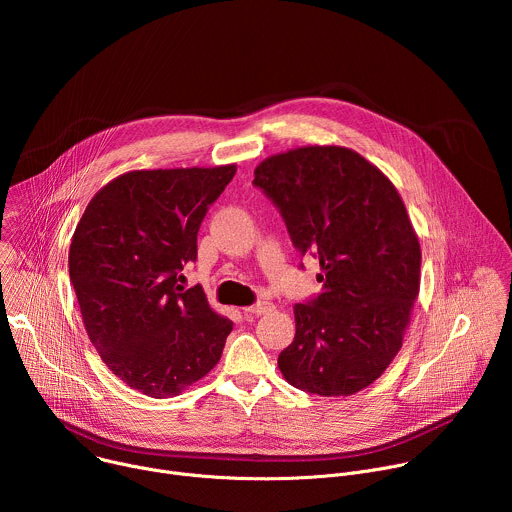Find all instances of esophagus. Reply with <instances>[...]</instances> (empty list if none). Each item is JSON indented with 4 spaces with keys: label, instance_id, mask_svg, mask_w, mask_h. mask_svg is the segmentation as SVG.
<instances>
[{
    "label": "esophagus",
    "instance_id": "obj_1",
    "mask_svg": "<svg viewBox=\"0 0 512 512\" xmlns=\"http://www.w3.org/2000/svg\"><path fill=\"white\" fill-rule=\"evenodd\" d=\"M271 308H273V306H271L269 302H255L253 306L243 308V312H245V314H251V316H261V314H267Z\"/></svg>",
    "mask_w": 512,
    "mask_h": 512
}]
</instances>
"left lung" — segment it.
I'll list each match as a JSON object with an SVG mask.
<instances>
[{"label": "left lung", "mask_w": 512, "mask_h": 512, "mask_svg": "<svg viewBox=\"0 0 512 512\" xmlns=\"http://www.w3.org/2000/svg\"><path fill=\"white\" fill-rule=\"evenodd\" d=\"M253 184L277 206L294 247L322 267L320 294L294 308L281 375L322 397L369 387L399 352L419 294L421 249L397 188L338 145L271 156Z\"/></svg>", "instance_id": "obj_1"}]
</instances>
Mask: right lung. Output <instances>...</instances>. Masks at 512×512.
Listing matches in <instances>:
<instances>
[{"instance_id":"1","label":"right lung","mask_w":512,"mask_h":512,"mask_svg":"<svg viewBox=\"0 0 512 512\" xmlns=\"http://www.w3.org/2000/svg\"><path fill=\"white\" fill-rule=\"evenodd\" d=\"M237 168L127 172L89 202L68 273L87 334L107 367L154 399L182 393L221 360L233 322L200 285L184 289L208 206Z\"/></svg>"}]
</instances>
